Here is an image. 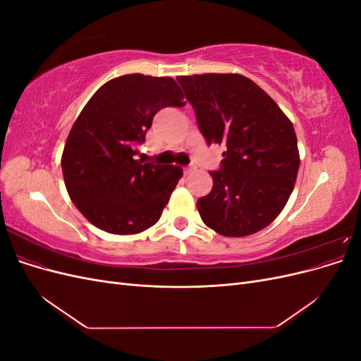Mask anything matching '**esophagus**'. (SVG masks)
<instances>
[{
    "label": "esophagus",
    "instance_id": "esophagus-1",
    "mask_svg": "<svg viewBox=\"0 0 361 361\" xmlns=\"http://www.w3.org/2000/svg\"><path fill=\"white\" fill-rule=\"evenodd\" d=\"M195 169H197V167H195V166H190V167H185V169H183V173H185V174H191L192 171H195Z\"/></svg>",
    "mask_w": 361,
    "mask_h": 361
}]
</instances>
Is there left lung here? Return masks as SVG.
<instances>
[{
    "mask_svg": "<svg viewBox=\"0 0 361 361\" xmlns=\"http://www.w3.org/2000/svg\"><path fill=\"white\" fill-rule=\"evenodd\" d=\"M207 145H224L211 192L197 200L203 223L223 236H248L271 224L297 180L300 152L289 117L239 73L176 78Z\"/></svg>",
    "mask_w": 361,
    "mask_h": 361,
    "instance_id": "8db88e82",
    "label": "left lung"
}]
</instances>
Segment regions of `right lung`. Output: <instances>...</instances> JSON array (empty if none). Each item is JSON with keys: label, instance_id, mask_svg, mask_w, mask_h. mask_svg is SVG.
<instances>
[{"label": "right lung", "instance_id": "add662e5", "mask_svg": "<svg viewBox=\"0 0 361 361\" xmlns=\"http://www.w3.org/2000/svg\"><path fill=\"white\" fill-rule=\"evenodd\" d=\"M170 76L129 73L105 82L90 97L68 135L61 170L73 204L101 231L135 235L157 224L182 169L137 159L152 118L183 106Z\"/></svg>", "mask_w": 361, "mask_h": 361}]
</instances>
